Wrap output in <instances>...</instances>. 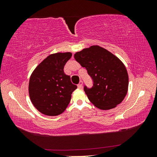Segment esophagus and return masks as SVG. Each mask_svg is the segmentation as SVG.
<instances>
[{
  "instance_id": "1",
  "label": "esophagus",
  "mask_w": 157,
  "mask_h": 157,
  "mask_svg": "<svg viewBox=\"0 0 157 157\" xmlns=\"http://www.w3.org/2000/svg\"><path fill=\"white\" fill-rule=\"evenodd\" d=\"M82 86H83V82H82V81H80L78 84V87L79 89H82Z\"/></svg>"
}]
</instances>
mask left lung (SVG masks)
I'll return each instance as SVG.
<instances>
[{
    "label": "left lung",
    "mask_w": 157,
    "mask_h": 157,
    "mask_svg": "<svg viewBox=\"0 0 157 157\" xmlns=\"http://www.w3.org/2000/svg\"><path fill=\"white\" fill-rule=\"evenodd\" d=\"M86 68L94 85L84 90L92 104L102 110L116 107L124 100L128 90L129 78L123 63L112 53L99 46H92L74 55Z\"/></svg>",
    "instance_id": "1"
}]
</instances>
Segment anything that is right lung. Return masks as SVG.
Masks as SVG:
<instances>
[{
  "label": "right lung",
  "instance_id": "add662e5",
  "mask_svg": "<svg viewBox=\"0 0 157 157\" xmlns=\"http://www.w3.org/2000/svg\"><path fill=\"white\" fill-rule=\"evenodd\" d=\"M72 57L71 52L50 55L36 66L29 82L30 100L37 110L46 116L63 113L77 86L66 75L63 68Z\"/></svg>",
  "mask_w": 157,
  "mask_h": 157
}]
</instances>
